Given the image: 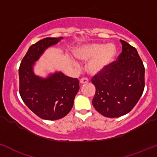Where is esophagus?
Instances as JSON below:
<instances>
[{
    "mask_svg": "<svg viewBox=\"0 0 157 157\" xmlns=\"http://www.w3.org/2000/svg\"><path fill=\"white\" fill-rule=\"evenodd\" d=\"M88 82H89L88 79L86 78V77H83V78L80 79V84L87 83H88Z\"/></svg>",
    "mask_w": 157,
    "mask_h": 157,
    "instance_id": "1",
    "label": "esophagus"
}]
</instances>
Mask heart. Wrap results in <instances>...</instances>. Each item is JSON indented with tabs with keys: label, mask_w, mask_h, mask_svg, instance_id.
Here are the masks:
<instances>
[{
	"label": "heart",
	"mask_w": 157,
	"mask_h": 157,
	"mask_svg": "<svg viewBox=\"0 0 157 157\" xmlns=\"http://www.w3.org/2000/svg\"><path fill=\"white\" fill-rule=\"evenodd\" d=\"M116 52V47L112 44H87L76 47L74 55L82 62H89L87 71L92 75H96L108 68L114 59Z\"/></svg>",
	"instance_id": "b5f03b06"
}]
</instances>
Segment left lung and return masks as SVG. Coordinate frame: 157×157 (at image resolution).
<instances>
[{
	"label": "left lung",
	"mask_w": 157,
	"mask_h": 157,
	"mask_svg": "<svg viewBox=\"0 0 157 157\" xmlns=\"http://www.w3.org/2000/svg\"><path fill=\"white\" fill-rule=\"evenodd\" d=\"M121 53L104 72L92 79L95 86L92 105L106 117L115 118L131 111L144 89V67L136 49L120 40Z\"/></svg>",
	"instance_id": "1"
}]
</instances>
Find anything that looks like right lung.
Wrapping results in <instances>:
<instances>
[{"mask_svg":"<svg viewBox=\"0 0 157 157\" xmlns=\"http://www.w3.org/2000/svg\"><path fill=\"white\" fill-rule=\"evenodd\" d=\"M63 37H47L29 47L19 69V94L24 103L39 117L56 120L65 117L71 110L80 90L79 80L61 71L46 78L35 75L33 71L37 62L48 47Z\"/></svg>","mask_w":157,"mask_h":157,"instance_id":"add662e5","label":"right lung"}]
</instances>
